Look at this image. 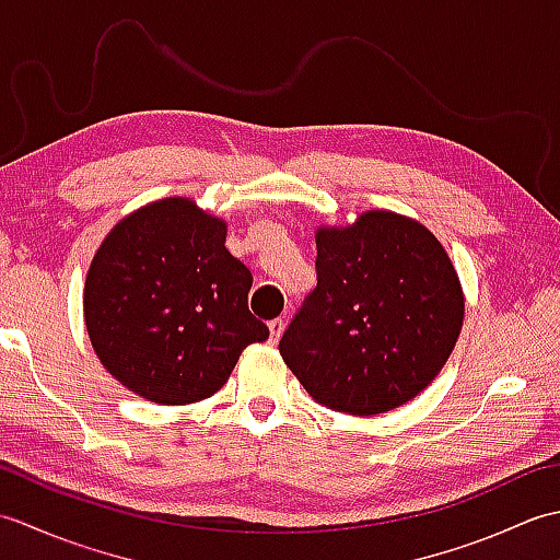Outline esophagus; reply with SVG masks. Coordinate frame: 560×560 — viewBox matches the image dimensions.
Listing matches in <instances>:
<instances>
[{
  "label": "esophagus",
  "instance_id": "1",
  "mask_svg": "<svg viewBox=\"0 0 560 560\" xmlns=\"http://www.w3.org/2000/svg\"><path fill=\"white\" fill-rule=\"evenodd\" d=\"M283 327H287V323H283L281 317L269 319V337H271V341H279V339H281Z\"/></svg>",
  "mask_w": 560,
  "mask_h": 560
}]
</instances>
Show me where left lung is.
Listing matches in <instances>:
<instances>
[{
    "label": "left lung",
    "mask_w": 560,
    "mask_h": 560,
    "mask_svg": "<svg viewBox=\"0 0 560 560\" xmlns=\"http://www.w3.org/2000/svg\"><path fill=\"white\" fill-rule=\"evenodd\" d=\"M317 287L279 353L317 404L353 416L401 407L433 383L459 339L464 291L421 221L387 209L319 225Z\"/></svg>",
    "instance_id": "8db88e82"
}]
</instances>
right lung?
Returning a JSON list of instances; mask_svg holds the SVG:
<instances>
[{
  "mask_svg": "<svg viewBox=\"0 0 560 560\" xmlns=\"http://www.w3.org/2000/svg\"><path fill=\"white\" fill-rule=\"evenodd\" d=\"M229 225L195 199L127 213L96 249L83 287L91 347L141 399L183 407L225 385L269 329L247 311L253 273L225 247Z\"/></svg>",
  "mask_w": 560,
  "mask_h": 560,
  "instance_id": "obj_1",
  "label": "right lung"
}]
</instances>
